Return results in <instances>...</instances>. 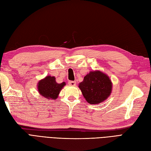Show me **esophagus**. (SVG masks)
Listing matches in <instances>:
<instances>
[{
    "label": "esophagus",
    "mask_w": 151,
    "mask_h": 151,
    "mask_svg": "<svg viewBox=\"0 0 151 151\" xmlns=\"http://www.w3.org/2000/svg\"><path fill=\"white\" fill-rule=\"evenodd\" d=\"M68 83L70 86H75L76 84V81H68Z\"/></svg>",
    "instance_id": "obj_1"
}]
</instances>
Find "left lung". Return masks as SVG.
<instances>
[{
  "label": "left lung",
  "instance_id": "left-lung-1",
  "mask_svg": "<svg viewBox=\"0 0 151 151\" xmlns=\"http://www.w3.org/2000/svg\"><path fill=\"white\" fill-rule=\"evenodd\" d=\"M79 87L84 97L91 104L101 103L111 93L112 83L109 77L100 71H91L84 76Z\"/></svg>",
  "mask_w": 151,
  "mask_h": 151
}]
</instances>
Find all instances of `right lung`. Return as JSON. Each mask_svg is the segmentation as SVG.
Returning <instances> with one entry per match:
<instances>
[{
	"mask_svg": "<svg viewBox=\"0 0 151 151\" xmlns=\"http://www.w3.org/2000/svg\"><path fill=\"white\" fill-rule=\"evenodd\" d=\"M65 85V82L60 84L57 83L54 77L49 76L38 83V91L42 96L49 100H55L58 98L60 90Z\"/></svg>",
	"mask_w": 151,
	"mask_h": 151,
	"instance_id": "right-lung-1",
	"label": "right lung"
}]
</instances>
